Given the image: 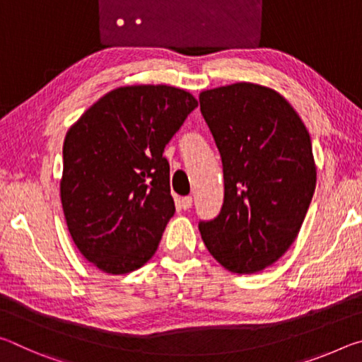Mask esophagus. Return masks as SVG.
Wrapping results in <instances>:
<instances>
[{"label":"esophagus","instance_id":"obj_1","mask_svg":"<svg viewBox=\"0 0 362 362\" xmlns=\"http://www.w3.org/2000/svg\"><path fill=\"white\" fill-rule=\"evenodd\" d=\"M192 204H193V198L192 196H185V198H182V201H180V207L182 209H189V207H192Z\"/></svg>","mask_w":362,"mask_h":362}]
</instances>
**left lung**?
I'll return each mask as SVG.
<instances>
[{"label": "left lung", "mask_w": 362, "mask_h": 362, "mask_svg": "<svg viewBox=\"0 0 362 362\" xmlns=\"http://www.w3.org/2000/svg\"><path fill=\"white\" fill-rule=\"evenodd\" d=\"M199 103L225 180L222 211L199 223L201 236L228 272H262L296 241L313 198L310 134L291 103L262 84L207 89Z\"/></svg>", "instance_id": "obj_1"}]
</instances>
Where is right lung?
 <instances>
[{"label": "right lung", "instance_id": "obj_1", "mask_svg": "<svg viewBox=\"0 0 362 362\" xmlns=\"http://www.w3.org/2000/svg\"><path fill=\"white\" fill-rule=\"evenodd\" d=\"M196 107L174 86H121L66 132L64 216L79 252L103 273H131L155 255L175 212L163 151Z\"/></svg>", "mask_w": 362, "mask_h": 362}]
</instances>
